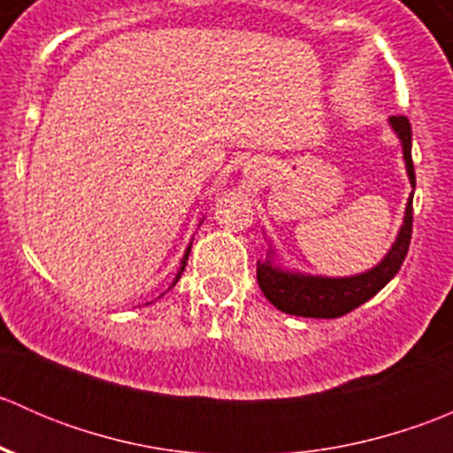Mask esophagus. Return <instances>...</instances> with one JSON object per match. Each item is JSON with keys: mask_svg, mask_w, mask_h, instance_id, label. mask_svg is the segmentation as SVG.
Returning <instances> with one entry per match:
<instances>
[{"mask_svg": "<svg viewBox=\"0 0 453 453\" xmlns=\"http://www.w3.org/2000/svg\"><path fill=\"white\" fill-rule=\"evenodd\" d=\"M245 175H248L252 181H256L265 175V171L260 168V164H248V168H245Z\"/></svg>", "mask_w": 453, "mask_h": 453, "instance_id": "34e87169", "label": "esophagus"}]
</instances>
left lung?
<instances>
[{
  "label": "left lung",
  "instance_id": "1",
  "mask_svg": "<svg viewBox=\"0 0 453 453\" xmlns=\"http://www.w3.org/2000/svg\"><path fill=\"white\" fill-rule=\"evenodd\" d=\"M388 122L401 142L405 173L414 188L417 177H414L412 164V127L405 116H392L388 118ZM412 195L405 203L403 223L388 254L374 267L353 273V276H318V273H304L300 269L287 267L280 252L269 241L267 258L258 260V267H256V278H258L265 298L278 311L298 315V318H340L357 309L359 304L368 303L396 276L408 254L410 239H412Z\"/></svg>",
  "mask_w": 453,
  "mask_h": 453
}]
</instances>
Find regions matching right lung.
Returning <instances> with one entry per match:
<instances>
[{
	"label": "right lung",
	"mask_w": 453,
	"mask_h": 453,
	"mask_svg": "<svg viewBox=\"0 0 453 453\" xmlns=\"http://www.w3.org/2000/svg\"><path fill=\"white\" fill-rule=\"evenodd\" d=\"M201 223H203V219H201V221H199V226H201ZM190 250H193V241H190V243H188V248H186L184 256H181V260H180V269H177V276H175V280H173V285L168 287V289H173V287L177 285V280H180V278H181V273H184V269H186V263H188V254H190ZM162 296H164V294H162ZM146 304H149V303H146Z\"/></svg>",
	"instance_id": "right-lung-1"
}]
</instances>
